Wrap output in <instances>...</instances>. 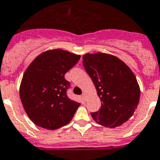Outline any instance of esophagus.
<instances>
[{"mask_svg":"<svg viewBox=\"0 0 160 160\" xmlns=\"http://www.w3.org/2000/svg\"><path fill=\"white\" fill-rule=\"evenodd\" d=\"M82 98H83V100L85 101V100H86V94L85 93H83V95H82Z\"/></svg>","mask_w":160,"mask_h":160,"instance_id":"34e87169","label":"esophagus"}]
</instances>
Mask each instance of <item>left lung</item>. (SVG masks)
<instances>
[{
    "label": "left lung",
    "instance_id": "8db88e82",
    "mask_svg": "<svg viewBox=\"0 0 160 160\" xmlns=\"http://www.w3.org/2000/svg\"><path fill=\"white\" fill-rule=\"evenodd\" d=\"M83 59L101 101V109L91 113L92 118L109 128L122 126L134 114L139 102L140 88L134 72L110 54L87 53Z\"/></svg>",
    "mask_w": 160,
    "mask_h": 160
}]
</instances>
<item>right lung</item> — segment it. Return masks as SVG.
<instances>
[{"label": "right lung", "mask_w": 160, "mask_h": 160, "mask_svg": "<svg viewBox=\"0 0 160 160\" xmlns=\"http://www.w3.org/2000/svg\"><path fill=\"white\" fill-rule=\"evenodd\" d=\"M80 59V55L65 50H48L25 71L19 93L26 114L34 124L53 130L72 121L80 104L67 96L70 83L64 75Z\"/></svg>", "instance_id": "right-lung-1"}]
</instances>
